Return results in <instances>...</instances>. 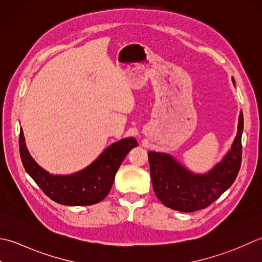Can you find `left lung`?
<instances>
[{"label": "left lung", "instance_id": "obj_1", "mask_svg": "<svg viewBox=\"0 0 262 262\" xmlns=\"http://www.w3.org/2000/svg\"><path fill=\"white\" fill-rule=\"evenodd\" d=\"M237 129L231 150L220 164L204 175L192 174L167 154L149 151L151 182L157 198L166 207L184 212L205 209L220 198L234 183L241 167L242 112Z\"/></svg>", "mask_w": 262, "mask_h": 262}]
</instances>
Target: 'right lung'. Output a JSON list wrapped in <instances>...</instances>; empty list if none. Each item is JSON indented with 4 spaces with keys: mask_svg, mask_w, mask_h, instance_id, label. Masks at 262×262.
<instances>
[{
    "mask_svg": "<svg viewBox=\"0 0 262 262\" xmlns=\"http://www.w3.org/2000/svg\"><path fill=\"white\" fill-rule=\"evenodd\" d=\"M137 146L136 139H122L106 148L92 165L80 172L53 175L37 165L30 156L23 131L19 136L20 157L27 173L49 198L66 206H90L103 200L113 185L120 165L131 149Z\"/></svg>",
    "mask_w": 262,
    "mask_h": 262,
    "instance_id": "add662e5",
    "label": "right lung"
}]
</instances>
